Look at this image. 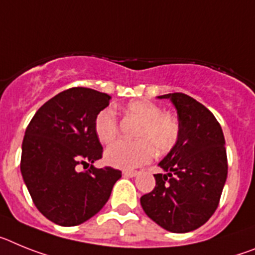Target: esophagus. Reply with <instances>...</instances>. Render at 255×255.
<instances>
[{
    "instance_id": "1",
    "label": "esophagus",
    "mask_w": 255,
    "mask_h": 255,
    "mask_svg": "<svg viewBox=\"0 0 255 255\" xmlns=\"http://www.w3.org/2000/svg\"><path fill=\"white\" fill-rule=\"evenodd\" d=\"M137 173H138V170H136V169H125L123 170V176L125 177H134V176H137Z\"/></svg>"
}]
</instances>
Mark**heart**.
Masks as SVG:
<instances>
[{"label":"heart","mask_w":255,"mask_h":255,"mask_svg":"<svg viewBox=\"0 0 255 255\" xmlns=\"http://www.w3.org/2000/svg\"><path fill=\"white\" fill-rule=\"evenodd\" d=\"M125 112L140 121L134 130L136 140H118L106 149L105 160L123 169L140 167L154 155L170 151L180 140L181 126L176 117L163 113L160 106L150 101L136 100L126 105ZM119 125L113 109H104L95 119V133L103 143L118 136Z\"/></svg>","instance_id":"b5f03b06"}]
</instances>
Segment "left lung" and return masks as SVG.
Returning <instances> with one entry per match:
<instances>
[{"label":"left lung","instance_id":"1","mask_svg":"<svg viewBox=\"0 0 255 255\" xmlns=\"http://www.w3.org/2000/svg\"><path fill=\"white\" fill-rule=\"evenodd\" d=\"M176 106L180 140L154 174V190L141 196L145 213L160 227L176 234L199 229L220 204L227 178V154L222 128L203 104L181 92L167 94Z\"/></svg>","mask_w":255,"mask_h":255}]
</instances>
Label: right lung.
I'll list each match as a JSON object with an SVG mask.
<instances>
[{"label":"right lung","mask_w":255,"mask_h":255,"mask_svg":"<svg viewBox=\"0 0 255 255\" xmlns=\"http://www.w3.org/2000/svg\"><path fill=\"white\" fill-rule=\"evenodd\" d=\"M109 100L91 88H69L43 104L26 127L21 176L37 209L56 225H81L99 213L122 177L119 169L92 165L104 151L95 119Z\"/></svg>","instance_id":"add662e5"}]
</instances>
